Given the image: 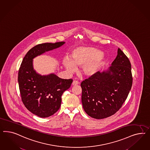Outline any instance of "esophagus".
I'll list each match as a JSON object with an SVG mask.
<instances>
[{"instance_id":"1","label":"esophagus","mask_w":150,"mask_h":150,"mask_svg":"<svg viewBox=\"0 0 150 150\" xmlns=\"http://www.w3.org/2000/svg\"><path fill=\"white\" fill-rule=\"evenodd\" d=\"M79 83V82L77 81V80H74L73 83H72V85H78Z\"/></svg>"}]
</instances>
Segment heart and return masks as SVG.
I'll return each mask as SVG.
<instances>
[{
	"instance_id": "obj_1",
	"label": "heart",
	"mask_w": 150,
	"mask_h": 150,
	"mask_svg": "<svg viewBox=\"0 0 150 150\" xmlns=\"http://www.w3.org/2000/svg\"><path fill=\"white\" fill-rule=\"evenodd\" d=\"M70 58L65 57L63 60L67 70L72 72L76 70V66L82 67L83 73L87 76L96 75L105 63L102 52L93 47H77L72 50Z\"/></svg>"
}]
</instances>
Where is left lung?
I'll return each instance as SVG.
<instances>
[{"instance_id":"8db88e82","label":"left lung","mask_w":150,"mask_h":150,"mask_svg":"<svg viewBox=\"0 0 150 150\" xmlns=\"http://www.w3.org/2000/svg\"><path fill=\"white\" fill-rule=\"evenodd\" d=\"M132 83V65L120 49L108 70L81 83V100L85 112L101 119L117 113L127 98Z\"/></svg>"}]
</instances>
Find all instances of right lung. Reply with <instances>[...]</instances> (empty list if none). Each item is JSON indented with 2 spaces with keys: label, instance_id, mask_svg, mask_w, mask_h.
<instances>
[{
  "label": "right lung",
  "instance_id": "add662e5",
  "mask_svg": "<svg viewBox=\"0 0 150 150\" xmlns=\"http://www.w3.org/2000/svg\"><path fill=\"white\" fill-rule=\"evenodd\" d=\"M64 43H45L33 47L24 57L19 68L18 86L23 103L31 113L41 118L50 117L59 110L61 97L71 86L73 80L60 79L54 74H37L33 68L32 59Z\"/></svg>",
  "mask_w": 150,
  "mask_h": 150
}]
</instances>
